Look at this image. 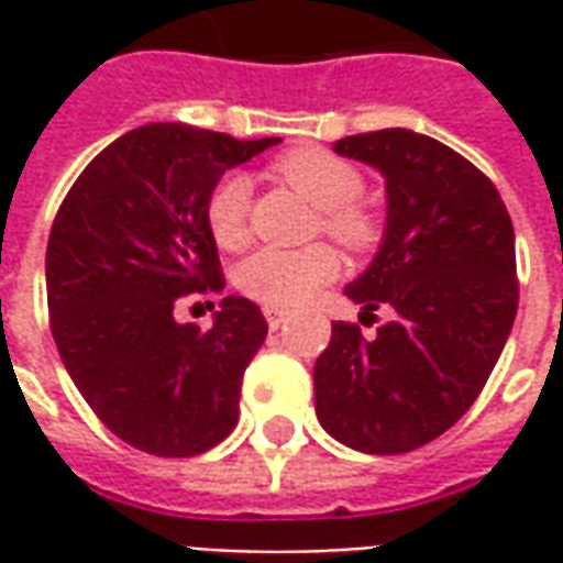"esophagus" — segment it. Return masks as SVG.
Segmentation results:
<instances>
[{
    "instance_id": "1",
    "label": "esophagus",
    "mask_w": 563,
    "mask_h": 563,
    "mask_svg": "<svg viewBox=\"0 0 563 563\" xmlns=\"http://www.w3.org/2000/svg\"><path fill=\"white\" fill-rule=\"evenodd\" d=\"M265 319H268L271 329H280L283 322L289 319V310H280V307H265Z\"/></svg>"
}]
</instances>
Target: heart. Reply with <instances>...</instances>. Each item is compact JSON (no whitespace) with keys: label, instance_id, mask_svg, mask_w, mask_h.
Returning a JSON list of instances; mask_svg holds the SVG:
<instances>
[{"label":"heart","instance_id":"1","mask_svg":"<svg viewBox=\"0 0 563 563\" xmlns=\"http://www.w3.org/2000/svg\"><path fill=\"white\" fill-rule=\"evenodd\" d=\"M271 174L283 186L307 198L317 213V232L338 241L353 253H365L377 244L383 234L379 213L362 201L365 177L353 162L322 147H301L283 153L271 165ZM250 177L225 174L210 189L205 201V222L210 238L222 250H241L250 238L246 213H250ZM338 256L325 244H310L305 250H277L262 246L244 258L238 268V286L253 301L265 307H298L305 305L319 286L334 280Z\"/></svg>","mask_w":563,"mask_h":563}]
</instances>
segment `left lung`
<instances>
[{"mask_svg": "<svg viewBox=\"0 0 563 563\" xmlns=\"http://www.w3.org/2000/svg\"><path fill=\"white\" fill-rule=\"evenodd\" d=\"M334 153L386 177V232L374 262L343 292L391 319L367 341L334 322L313 367L319 424L371 455L431 443L479 398L509 338L519 280L516 234L495 184L446 144L379 129Z\"/></svg>", "mask_w": 563, "mask_h": 563, "instance_id": "left-lung-1", "label": "left lung"}]
</instances>
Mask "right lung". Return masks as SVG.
Here are the masks:
<instances>
[{
  "instance_id": "obj_1",
  "label": "right lung",
  "mask_w": 563,
  "mask_h": 563,
  "mask_svg": "<svg viewBox=\"0 0 563 563\" xmlns=\"http://www.w3.org/2000/svg\"><path fill=\"white\" fill-rule=\"evenodd\" d=\"M274 144L150 123L108 144L56 210L44 262L56 350L129 446L189 459L238 424L241 379L268 322L241 295L222 298L208 331L177 322L174 307L222 289L205 201L229 168Z\"/></svg>"
}]
</instances>
